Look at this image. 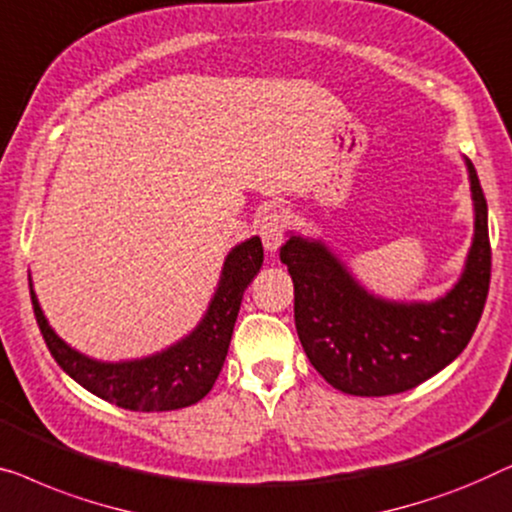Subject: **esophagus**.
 I'll list each match as a JSON object with an SVG mask.
<instances>
[{
    "label": "esophagus",
    "instance_id": "esophagus-1",
    "mask_svg": "<svg viewBox=\"0 0 512 512\" xmlns=\"http://www.w3.org/2000/svg\"><path fill=\"white\" fill-rule=\"evenodd\" d=\"M285 229H287V220L283 213L271 211L266 213L262 222H259V236H262V243L266 250H278L280 243L285 239Z\"/></svg>",
    "mask_w": 512,
    "mask_h": 512
}]
</instances>
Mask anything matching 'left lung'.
Instances as JSON below:
<instances>
[{
	"mask_svg": "<svg viewBox=\"0 0 512 512\" xmlns=\"http://www.w3.org/2000/svg\"><path fill=\"white\" fill-rule=\"evenodd\" d=\"M475 234L445 297L399 304L373 297L325 243L290 236L280 248L294 283V325L306 357L331 387L355 397L413 390L445 369L478 327L492 276L487 201L471 160Z\"/></svg>",
	"mask_w": 512,
	"mask_h": 512,
	"instance_id": "8db88e82",
	"label": "left lung"
}]
</instances>
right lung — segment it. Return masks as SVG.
Instances as JSON below:
<instances>
[{"label": "right lung", "mask_w": 512, "mask_h": 512, "mask_svg": "<svg viewBox=\"0 0 512 512\" xmlns=\"http://www.w3.org/2000/svg\"><path fill=\"white\" fill-rule=\"evenodd\" d=\"M262 262L264 248L259 236L232 248L222 266L215 297L197 329L171 348L132 362H97L69 348L50 329L32 285L30 294L43 341L62 371L95 397L115 406L139 413H160L192 406L211 392L225 364L243 292L262 269Z\"/></svg>", "instance_id": "add662e5"}]
</instances>
